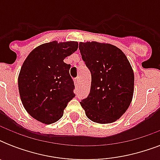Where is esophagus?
Masks as SVG:
<instances>
[{"mask_svg":"<svg viewBox=\"0 0 160 160\" xmlns=\"http://www.w3.org/2000/svg\"><path fill=\"white\" fill-rule=\"evenodd\" d=\"M79 83H80V79H79V78H75V85H79Z\"/></svg>","mask_w":160,"mask_h":160,"instance_id":"1","label":"esophagus"}]
</instances>
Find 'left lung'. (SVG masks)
<instances>
[{
    "instance_id": "left-lung-1",
    "label": "left lung",
    "mask_w": 160,
    "mask_h": 160,
    "mask_svg": "<svg viewBox=\"0 0 160 160\" xmlns=\"http://www.w3.org/2000/svg\"><path fill=\"white\" fill-rule=\"evenodd\" d=\"M79 49L91 73L90 92L80 102L86 116L99 124L116 121L133 99L134 75L130 63L111 44L80 42Z\"/></svg>"
}]
</instances>
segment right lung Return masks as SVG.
I'll use <instances>...</instances> for the list:
<instances>
[{"label":"right lung","instance_id":"right-lung-1","mask_svg":"<svg viewBox=\"0 0 160 160\" xmlns=\"http://www.w3.org/2000/svg\"><path fill=\"white\" fill-rule=\"evenodd\" d=\"M77 49L76 41H54L37 46L24 61L18 76L19 93L24 108L36 120L46 124L58 121L75 96L70 65L64 60Z\"/></svg>","mask_w":160,"mask_h":160}]
</instances>
